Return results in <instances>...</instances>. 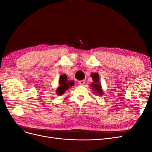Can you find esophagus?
I'll return each instance as SVG.
<instances>
[{"mask_svg":"<svg viewBox=\"0 0 152 152\" xmlns=\"http://www.w3.org/2000/svg\"><path fill=\"white\" fill-rule=\"evenodd\" d=\"M79 84L80 85H84L85 84V80H80L79 81Z\"/></svg>","mask_w":152,"mask_h":152,"instance_id":"1","label":"esophagus"}]
</instances>
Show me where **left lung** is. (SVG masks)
Wrapping results in <instances>:
<instances>
[{
    "label": "left lung",
    "instance_id": "left-lung-1",
    "mask_svg": "<svg viewBox=\"0 0 152 152\" xmlns=\"http://www.w3.org/2000/svg\"><path fill=\"white\" fill-rule=\"evenodd\" d=\"M91 77L93 78V82L91 84V86L92 87V89H93V91H95L96 93V94H98V95H103V91L102 89V86H101L99 83V75L98 73H93L91 74Z\"/></svg>",
    "mask_w": 152,
    "mask_h": 152
}]
</instances>
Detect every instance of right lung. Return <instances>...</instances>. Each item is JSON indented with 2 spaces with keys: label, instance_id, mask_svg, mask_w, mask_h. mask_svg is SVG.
Here are the masks:
<instances>
[{
  "label": "right lung",
  "instance_id": "obj_1",
  "mask_svg": "<svg viewBox=\"0 0 152 152\" xmlns=\"http://www.w3.org/2000/svg\"><path fill=\"white\" fill-rule=\"evenodd\" d=\"M59 86L58 87V89L56 91V94L60 96L62 95L65 92L70 88L72 86L74 85V82L73 80H67V76L66 75H63L59 78Z\"/></svg>",
  "mask_w": 152,
  "mask_h": 152
}]
</instances>
